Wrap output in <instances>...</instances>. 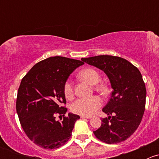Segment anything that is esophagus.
<instances>
[{"instance_id":"esophagus-1","label":"esophagus","mask_w":159,"mask_h":159,"mask_svg":"<svg viewBox=\"0 0 159 159\" xmlns=\"http://www.w3.org/2000/svg\"><path fill=\"white\" fill-rule=\"evenodd\" d=\"M81 118H91V116H85V115H81Z\"/></svg>"}]
</instances>
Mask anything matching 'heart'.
I'll return each mask as SVG.
<instances>
[{
  "label": "heart",
  "mask_w": 159,
  "mask_h": 159,
  "mask_svg": "<svg viewBox=\"0 0 159 159\" xmlns=\"http://www.w3.org/2000/svg\"><path fill=\"white\" fill-rule=\"evenodd\" d=\"M78 77L83 81H87L89 84H98L100 80V75L98 72L93 68H85L82 70L78 75ZM96 91L105 94L107 93V88L103 84H98L95 87ZM64 93L66 98L70 99L74 95L73 84L70 81H67L64 85ZM102 106V100L98 96H91L89 98H81L77 99L70 105V110L72 112L78 115L89 116L94 114Z\"/></svg>",
  "instance_id": "1"
}]
</instances>
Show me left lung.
<instances>
[{
  "instance_id": "obj_1",
  "label": "left lung",
  "mask_w": 159,
  "mask_h": 159,
  "mask_svg": "<svg viewBox=\"0 0 159 159\" xmlns=\"http://www.w3.org/2000/svg\"><path fill=\"white\" fill-rule=\"evenodd\" d=\"M81 61L103 70L113 89L102 109L108 117L102 118L94 135L107 144L124 142L138 129L145 111L146 89L142 74L129 61L116 56L98 55Z\"/></svg>"
}]
</instances>
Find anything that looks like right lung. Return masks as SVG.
Segmentation results:
<instances>
[{
	"label": "right lung",
	"mask_w": 159,
	"mask_h": 159,
	"mask_svg": "<svg viewBox=\"0 0 159 159\" xmlns=\"http://www.w3.org/2000/svg\"><path fill=\"white\" fill-rule=\"evenodd\" d=\"M84 65L79 60L55 56L38 62L21 80L17 91L16 110L25 134L38 146L57 148L71 135L80 116L68 113L64 85L70 74ZM59 113L61 122L55 119Z\"/></svg>",
	"instance_id": "obj_1"
}]
</instances>
